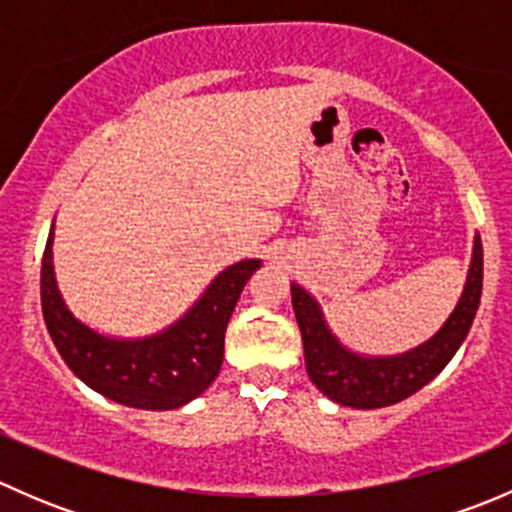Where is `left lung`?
I'll use <instances>...</instances> for the list:
<instances>
[{
  "mask_svg": "<svg viewBox=\"0 0 512 512\" xmlns=\"http://www.w3.org/2000/svg\"><path fill=\"white\" fill-rule=\"evenodd\" d=\"M292 289V307L304 344V366L312 384L334 404L352 409H381L409 399L436 379L461 349L476 319L483 292V245L473 237L471 265L456 307L431 339L401 354H361L349 349L329 327L317 299L299 287Z\"/></svg>",
  "mask_w": 512,
  "mask_h": 512,
  "instance_id": "1",
  "label": "left lung"
}]
</instances>
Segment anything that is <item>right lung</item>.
Masks as SVG:
<instances>
[{"label":"right lung","mask_w":512,"mask_h":512,"mask_svg":"<svg viewBox=\"0 0 512 512\" xmlns=\"http://www.w3.org/2000/svg\"><path fill=\"white\" fill-rule=\"evenodd\" d=\"M262 260H240L215 275L193 307L148 337H111L81 322L54 272V225L41 260V312L61 359L89 389L116 404L170 411L198 399L223 366L225 329L242 287Z\"/></svg>","instance_id":"1"}]
</instances>
